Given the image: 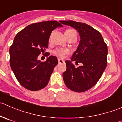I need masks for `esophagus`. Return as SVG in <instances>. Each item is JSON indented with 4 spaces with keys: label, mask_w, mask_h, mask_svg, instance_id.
<instances>
[{
    "label": "esophagus",
    "mask_w": 122,
    "mask_h": 122,
    "mask_svg": "<svg viewBox=\"0 0 122 122\" xmlns=\"http://www.w3.org/2000/svg\"><path fill=\"white\" fill-rule=\"evenodd\" d=\"M58 61L59 64H62L64 63V61L62 60H61V59H58Z\"/></svg>",
    "instance_id": "obj_1"
}]
</instances>
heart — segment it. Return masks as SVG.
<instances>
[{"mask_svg": "<svg viewBox=\"0 0 122 122\" xmlns=\"http://www.w3.org/2000/svg\"><path fill=\"white\" fill-rule=\"evenodd\" d=\"M73 31H76V30H74V29H68V30H66L65 33L70 32H73ZM68 53V50H66V49H63V48H56L54 50H53V51H52V54H53L54 55H56V56H57L58 57L61 58H64V56L66 55H67Z\"/></svg>", "mask_w": 122, "mask_h": 122, "instance_id": "obj_1", "label": "heart"}]
</instances>
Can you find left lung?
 <instances>
[{
  "instance_id": "8db88e82",
  "label": "left lung",
  "mask_w": 122,
  "mask_h": 122,
  "mask_svg": "<svg viewBox=\"0 0 122 122\" xmlns=\"http://www.w3.org/2000/svg\"><path fill=\"white\" fill-rule=\"evenodd\" d=\"M78 30L80 41L71 61L81 63L76 68L70 61H66L67 70L63 73L65 84L71 90L81 93L88 90L102 77L107 66L108 49L98 30L85 23L72 20L61 21Z\"/></svg>"
}]
</instances>
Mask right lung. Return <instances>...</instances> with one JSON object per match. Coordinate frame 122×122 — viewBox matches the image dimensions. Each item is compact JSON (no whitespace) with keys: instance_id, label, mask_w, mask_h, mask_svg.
<instances>
[{"instance_id":"obj_1","label":"right lung","mask_w":122,"mask_h":122,"mask_svg":"<svg viewBox=\"0 0 122 122\" xmlns=\"http://www.w3.org/2000/svg\"><path fill=\"white\" fill-rule=\"evenodd\" d=\"M57 21L30 24L17 34L9 48V61L16 78L24 88L37 91L47 86L57 58L50 56L44 62L38 60L41 52L48 47L50 35L55 28L62 27ZM50 53L46 52L48 56Z\"/></svg>"}]
</instances>
